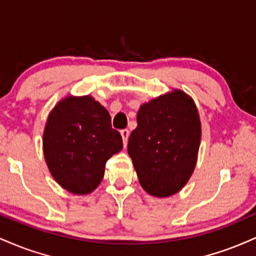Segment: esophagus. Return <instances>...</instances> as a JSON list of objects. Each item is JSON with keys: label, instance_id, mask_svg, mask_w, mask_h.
I'll return each instance as SVG.
<instances>
[{"label": "esophagus", "instance_id": "34e87169", "mask_svg": "<svg viewBox=\"0 0 256 256\" xmlns=\"http://www.w3.org/2000/svg\"><path fill=\"white\" fill-rule=\"evenodd\" d=\"M120 134H122V142H124V146H126V144H128V136H130V131L128 130H122L120 131Z\"/></svg>", "mask_w": 256, "mask_h": 256}]
</instances>
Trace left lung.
<instances>
[{"instance_id": "1", "label": "left lung", "mask_w": 256, "mask_h": 256, "mask_svg": "<svg viewBox=\"0 0 256 256\" xmlns=\"http://www.w3.org/2000/svg\"><path fill=\"white\" fill-rule=\"evenodd\" d=\"M200 138L198 108L181 89L142 104L128 152L143 190L158 198L182 190L194 172Z\"/></svg>"}]
</instances>
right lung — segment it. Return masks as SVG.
Returning <instances> with one entry per match:
<instances>
[{
	"instance_id": "add662e5",
	"label": "right lung",
	"mask_w": 256,
	"mask_h": 256,
	"mask_svg": "<svg viewBox=\"0 0 256 256\" xmlns=\"http://www.w3.org/2000/svg\"><path fill=\"white\" fill-rule=\"evenodd\" d=\"M122 149L108 110L90 95H69L52 108L42 134V152L56 182L78 196L100 184L104 164Z\"/></svg>"
}]
</instances>
